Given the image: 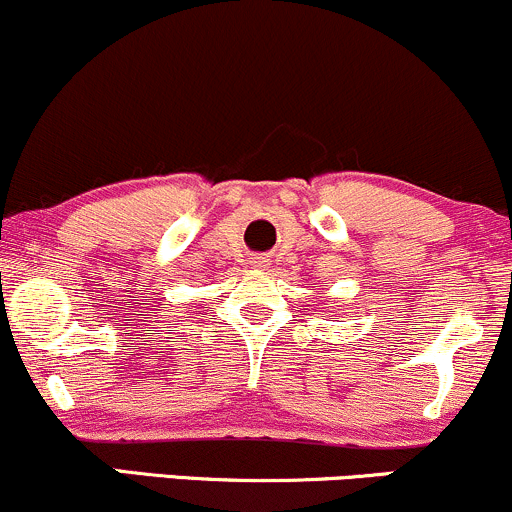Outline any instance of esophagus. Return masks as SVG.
I'll return each instance as SVG.
<instances>
[{
  "instance_id": "obj_1",
  "label": "esophagus",
  "mask_w": 512,
  "mask_h": 512,
  "mask_svg": "<svg viewBox=\"0 0 512 512\" xmlns=\"http://www.w3.org/2000/svg\"><path fill=\"white\" fill-rule=\"evenodd\" d=\"M251 266H254V268H268V266H271V258H268V256H254Z\"/></svg>"
}]
</instances>
